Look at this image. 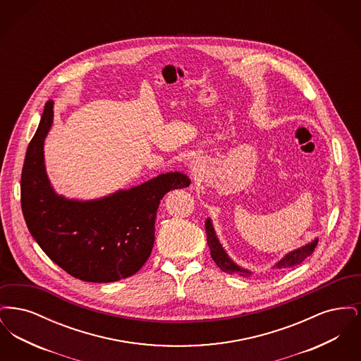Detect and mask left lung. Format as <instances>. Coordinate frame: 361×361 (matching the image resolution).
Returning a JSON list of instances; mask_svg holds the SVG:
<instances>
[{
  "mask_svg": "<svg viewBox=\"0 0 361 361\" xmlns=\"http://www.w3.org/2000/svg\"><path fill=\"white\" fill-rule=\"evenodd\" d=\"M207 242L211 250V257L216 262V265L227 274H240V276H249L250 272L246 269H242L238 265H235L228 256L226 255V252L222 247V245L219 243V240L215 235L214 227L209 219L206 221ZM318 243V240H312L309 245L302 246L296 250H293L291 253H288L284 258H281L275 265V268H290L293 265L300 264L306 257H309L310 255L314 252L315 246Z\"/></svg>",
  "mask_w": 361,
  "mask_h": 361,
  "instance_id": "obj_1",
  "label": "left lung"
}]
</instances>
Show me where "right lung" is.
I'll list each match as a JSON object with an SVG mask.
<instances>
[{
  "mask_svg": "<svg viewBox=\"0 0 361 361\" xmlns=\"http://www.w3.org/2000/svg\"><path fill=\"white\" fill-rule=\"evenodd\" d=\"M52 124V100L44 104L21 172V209L42 250L69 275L111 283L137 274L154 245L155 216L171 189L187 188V174H159L134 188L93 202L58 196L44 169L43 143Z\"/></svg>",
  "mask_w": 361,
  "mask_h": 361,
  "instance_id": "add662e5",
  "label": "right lung"
}]
</instances>
